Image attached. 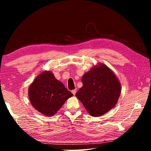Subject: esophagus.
<instances>
[{"label":"esophagus","mask_w":151,"mask_h":151,"mask_svg":"<svg viewBox=\"0 0 151 151\" xmlns=\"http://www.w3.org/2000/svg\"><path fill=\"white\" fill-rule=\"evenodd\" d=\"M76 91H77V90H76V89H75V90H73L72 91V93H73V94H74V95H75Z\"/></svg>","instance_id":"1"}]
</instances>
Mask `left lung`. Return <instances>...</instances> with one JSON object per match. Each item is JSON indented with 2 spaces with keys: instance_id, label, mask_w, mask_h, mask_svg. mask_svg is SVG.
Returning a JSON list of instances; mask_svg holds the SVG:
<instances>
[{
  "instance_id": "obj_1",
  "label": "left lung",
  "mask_w": 151,
  "mask_h": 151,
  "mask_svg": "<svg viewBox=\"0 0 151 151\" xmlns=\"http://www.w3.org/2000/svg\"><path fill=\"white\" fill-rule=\"evenodd\" d=\"M83 86L76 92L89 114L100 116L114 108L121 93V85L115 74L103 63L94 66L82 77Z\"/></svg>"
}]
</instances>
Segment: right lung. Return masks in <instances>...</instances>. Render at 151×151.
<instances>
[{
  "mask_svg": "<svg viewBox=\"0 0 151 151\" xmlns=\"http://www.w3.org/2000/svg\"><path fill=\"white\" fill-rule=\"evenodd\" d=\"M28 93L32 106L47 116L55 115L66 101L73 96L49 70L42 71L35 78Z\"/></svg>",
  "mask_w": 151,
  "mask_h": 151,
  "instance_id": "add662e5",
  "label": "right lung"
}]
</instances>
